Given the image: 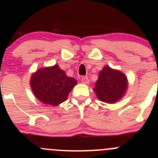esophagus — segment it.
<instances>
[{
	"label": "esophagus",
	"mask_w": 158,
	"mask_h": 158,
	"mask_svg": "<svg viewBox=\"0 0 158 158\" xmlns=\"http://www.w3.org/2000/svg\"><path fill=\"white\" fill-rule=\"evenodd\" d=\"M81 80H82V83L84 84H88L89 82V79L87 76H83V77H82V79H81Z\"/></svg>",
	"instance_id": "34e87169"
}]
</instances>
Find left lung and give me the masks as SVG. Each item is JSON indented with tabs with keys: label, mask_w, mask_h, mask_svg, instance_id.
Wrapping results in <instances>:
<instances>
[{
	"label": "left lung",
	"mask_w": 158,
	"mask_h": 158,
	"mask_svg": "<svg viewBox=\"0 0 158 158\" xmlns=\"http://www.w3.org/2000/svg\"><path fill=\"white\" fill-rule=\"evenodd\" d=\"M127 87L128 81L125 74L106 66L99 73L94 91L102 102L114 103L125 95Z\"/></svg>",
	"instance_id": "8db88e82"
}]
</instances>
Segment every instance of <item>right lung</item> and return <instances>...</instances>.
<instances>
[{
    "label": "right lung",
    "mask_w": 158,
    "mask_h": 158,
    "mask_svg": "<svg viewBox=\"0 0 158 158\" xmlns=\"http://www.w3.org/2000/svg\"><path fill=\"white\" fill-rule=\"evenodd\" d=\"M76 83L77 81L68 77L58 65L37 70L30 79L35 96L41 102L53 106L66 101Z\"/></svg>",
    "instance_id": "add662e5"
}]
</instances>
